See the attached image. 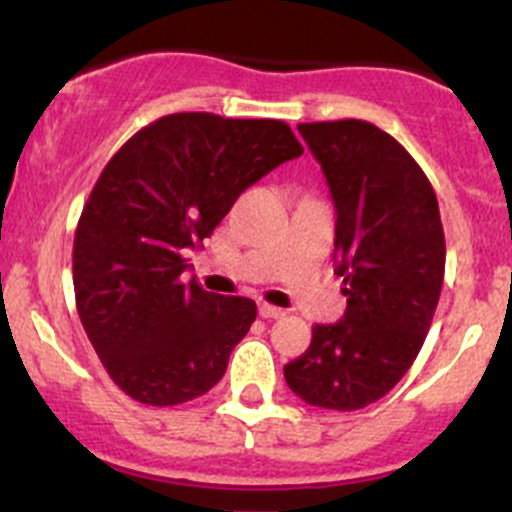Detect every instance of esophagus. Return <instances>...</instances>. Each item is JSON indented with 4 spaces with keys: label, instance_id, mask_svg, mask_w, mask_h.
<instances>
[{
    "label": "esophagus",
    "instance_id": "esophagus-1",
    "mask_svg": "<svg viewBox=\"0 0 512 512\" xmlns=\"http://www.w3.org/2000/svg\"><path fill=\"white\" fill-rule=\"evenodd\" d=\"M260 317H265V319H282V317H285V309L272 307V304L262 302L260 304Z\"/></svg>",
    "mask_w": 512,
    "mask_h": 512
}]
</instances>
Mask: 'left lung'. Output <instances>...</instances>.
Segmentation results:
<instances>
[{
    "mask_svg": "<svg viewBox=\"0 0 512 512\" xmlns=\"http://www.w3.org/2000/svg\"><path fill=\"white\" fill-rule=\"evenodd\" d=\"M337 208L334 262L347 312L312 327V344L285 366L309 406L356 411L411 369L436 314L446 270L438 200L421 165L374 123H299Z\"/></svg>",
    "mask_w": 512,
    "mask_h": 512,
    "instance_id": "8db88e82",
    "label": "left lung"
}]
</instances>
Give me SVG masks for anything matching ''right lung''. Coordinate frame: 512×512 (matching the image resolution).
I'll return each mask as SVG.
<instances>
[{"mask_svg":"<svg viewBox=\"0 0 512 512\" xmlns=\"http://www.w3.org/2000/svg\"><path fill=\"white\" fill-rule=\"evenodd\" d=\"M302 153L285 121L170 113L108 160L76 227L74 292L98 359L131 399L178 406L223 379L257 304L185 280L183 250Z\"/></svg>","mask_w":512,"mask_h":512,"instance_id":"add662e5","label":"right lung"}]
</instances>
